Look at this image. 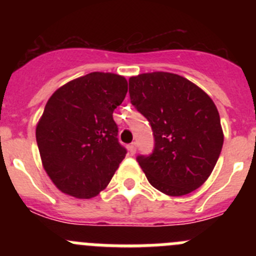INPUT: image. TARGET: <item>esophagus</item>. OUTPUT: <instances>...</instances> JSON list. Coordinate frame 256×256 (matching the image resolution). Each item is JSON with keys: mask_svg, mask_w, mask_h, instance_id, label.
Here are the masks:
<instances>
[{"mask_svg": "<svg viewBox=\"0 0 256 256\" xmlns=\"http://www.w3.org/2000/svg\"><path fill=\"white\" fill-rule=\"evenodd\" d=\"M128 152H130V154H136V142H132L128 146Z\"/></svg>", "mask_w": 256, "mask_h": 256, "instance_id": "1", "label": "esophagus"}]
</instances>
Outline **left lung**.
Instances as JSON below:
<instances>
[{"label":"left lung","mask_w":256,"mask_h":256,"mask_svg":"<svg viewBox=\"0 0 256 256\" xmlns=\"http://www.w3.org/2000/svg\"><path fill=\"white\" fill-rule=\"evenodd\" d=\"M128 92L154 131V152L138 157L148 182L174 197L200 188L210 176L224 141L213 100L194 82L167 72L131 76Z\"/></svg>","instance_id":"8db88e82"}]
</instances>
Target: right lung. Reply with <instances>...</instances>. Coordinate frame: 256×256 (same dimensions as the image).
<instances>
[{
  "label": "right lung",
  "mask_w": 256,
  "mask_h": 256,
  "mask_svg": "<svg viewBox=\"0 0 256 256\" xmlns=\"http://www.w3.org/2000/svg\"><path fill=\"white\" fill-rule=\"evenodd\" d=\"M128 80L94 72L53 92L36 128L43 168L59 190L88 200L99 194L126 156L112 112Z\"/></svg>",
  "instance_id": "1"
}]
</instances>
